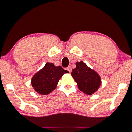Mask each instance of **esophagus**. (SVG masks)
<instances>
[{
    "label": "esophagus",
    "mask_w": 132,
    "mask_h": 132,
    "mask_svg": "<svg viewBox=\"0 0 132 132\" xmlns=\"http://www.w3.org/2000/svg\"><path fill=\"white\" fill-rule=\"evenodd\" d=\"M66 70H68V71L70 72H70H71V71H72V69H71V68L70 66H69V67H68V68H66Z\"/></svg>",
    "instance_id": "34e87169"
}]
</instances>
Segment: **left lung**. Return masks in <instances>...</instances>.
<instances>
[{
	"instance_id": "obj_1",
	"label": "left lung",
	"mask_w": 132,
	"mask_h": 132,
	"mask_svg": "<svg viewBox=\"0 0 132 132\" xmlns=\"http://www.w3.org/2000/svg\"><path fill=\"white\" fill-rule=\"evenodd\" d=\"M81 91L92 95L99 88L101 84L99 75L91 69L83 61L76 63V68L71 73Z\"/></svg>"
}]
</instances>
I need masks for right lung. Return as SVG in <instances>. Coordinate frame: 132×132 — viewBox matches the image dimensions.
Segmentation results:
<instances>
[{"mask_svg": "<svg viewBox=\"0 0 132 132\" xmlns=\"http://www.w3.org/2000/svg\"><path fill=\"white\" fill-rule=\"evenodd\" d=\"M69 71L61 66L47 62L44 68L33 77L31 84L35 90L42 95L49 94L56 88L60 78Z\"/></svg>", "mask_w": 132, "mask_h": 132, "instance_id": "add662e5", "label": "right lung"}]
</instances>
